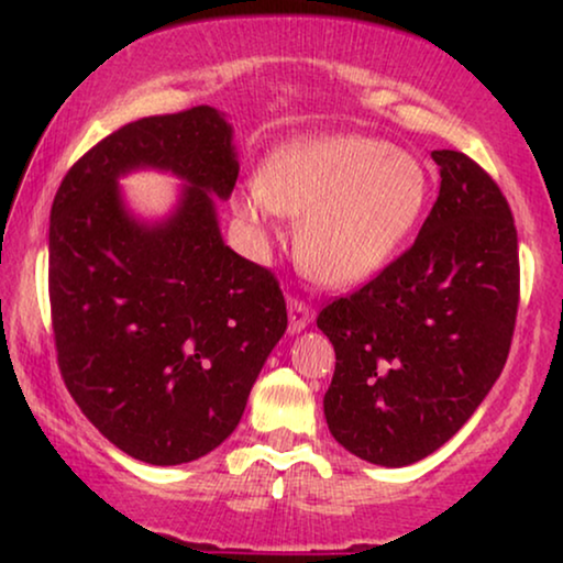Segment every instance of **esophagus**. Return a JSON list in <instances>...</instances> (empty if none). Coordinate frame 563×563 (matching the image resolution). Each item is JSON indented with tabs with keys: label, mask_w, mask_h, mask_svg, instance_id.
<instances>
[{
	"label": "esophagus",
	"mask_w": 563,
	"mask_h": 563,
	"mask_svg": "<svg viewBox=\"0 0 563 563\" xmlns=\"http://www.w3.org/2000/svg\"><path fill=\"white\" fill-rule=\"evenodd\" d=\"M289 333H299L312 322V310L310 305L302 302V299L289 297Z\"/></svg>",
	"instance_id": "34e87169"
}]
</instances>
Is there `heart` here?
<instances>
[{"instance_id":"b5f03b06","label":"heart","mask_w":563,"mask_h":563,"mask_svg":"<svg viewBox=\"0 0 563 563\" xmlns=\"http://www.w3.org/2000/svg\"><path fill=\"white\" fill-rule=\"evenodd\" d=\"M428 197V174L410 153L368 135L307 137L276 148L261 181L235 199L256 238L279 214L302 218L297 245L314 279L345 287L374 276L399 249Z\"/></svg>"}]
</instances>
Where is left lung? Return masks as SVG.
Listing matches in <instances>:
<instances>
[{
  "instance_id": "left-lung-1",
  "label": "left lung",
  "mask_w": 563,
  "mask_h": 563,
  "mask_svg": "<svg viewBox=\"0 0 563 563\" xmlns=\"http://www.w3.org/2000/svg\"><path fill=\"white\" fill-rule=\"evenodd\" d=\"M433 161L441 191L415 243L318 314L335 349L330 433L379 466H410L459 433L503 374L518 318L510 205L464 153Z\"/></svg>"
}]
</instances>
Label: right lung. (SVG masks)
I'll list each match as a JSON object with an SVG mask.
<instances>
[{
  "label": "right lung",
  "instance_id": "obj_1",
  "mask_svg": "<svg viewBox=\"0 0 563 563\" xmlns=\"http://www.w3.org/2000/svg\"><path fill=\"white\" fill-rule=\"evenodd\" d=\"M185 181L158 223L117 179ZM238 179L233 128L214 107L128 122L84 153L51 207L48 291L58 366L91 426L153 466L195 461L233 433L287 305L268 268L222 243L214 198Z\"/></svg>",
  "mask_w": 563,
  "mask_h": 563
}]
</instances>
